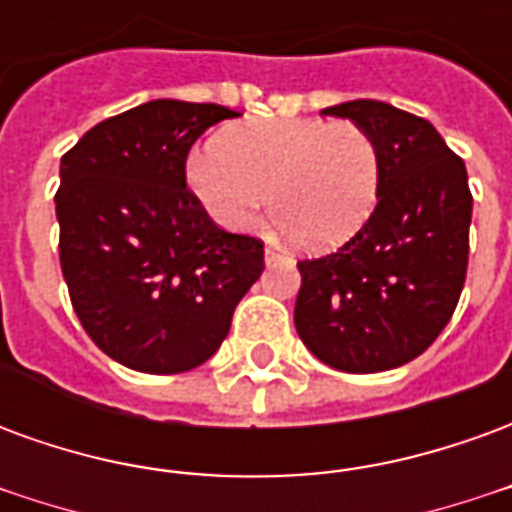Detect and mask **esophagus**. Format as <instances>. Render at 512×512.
<instances>
[{"instance_id":"obj_1","label":"esophagus","mask_w":512,"mask_h":512,"mask_svg":"<svg viewBox=\"0 0 512 512\" xmlns=\"http://www.w3.org/2000/svg\"><path fill=\"white\" fill-rule=\"evenodd\" d=\"M263 257H266V263H268V266H271V263H277V260L282 255H279L277 249H271V246H266V249H263Z\"/></svg>"}]
</instances>
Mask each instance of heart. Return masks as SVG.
Here are the masks:
<instances>
[{
  "instance_id": "obj_1",
  "label": "heart",
  "mask_w": 512,
  "mask_h": 512,
  "mask_svg": "<svg viewBox=\"0 0 512 512\" xmlns=\"http://www.w3.org/2000/svg\"><path fill=\"white\" fill-rule=\"evenodd\" d=\"M186 183L213 222L249 233L266 205L307 252L351 241L378 202L381 156L354 123L318 117L252 120L224 128L186 158Z\"/></svg>"
}]
</instances>
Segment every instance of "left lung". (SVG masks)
I'll return each instance as SVG.
<instances>
[{"instance_id": "left-lung-1", "label": "left lung", "mask_w": 512, "mask_h": 512, "mask_svg": "<svg viewBox=\"0 0 512 512\" xmlns=\"http://www.w3.org/2000/svg\"><path fill=\"white\" fill-rule=\"evenodd\" d=\"M373 136L381 189L365 227L318 260H301L296 332L323 365L381 373L417 359L461 299L472 191L433 123L384 101L323 109Z\"/></svg>"}]
</instances>
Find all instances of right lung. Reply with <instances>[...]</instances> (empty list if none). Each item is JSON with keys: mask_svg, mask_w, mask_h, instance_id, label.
<instances>
[{"mask_svg": "<svg viewBox=\"0 0 512 512\" xmlns=\"http://www.w3.org/2000/svg\"><path fill=\"white\" fill-rule=\"evenodd\" d=\"M235 117L158 98L90 128L60 161L62 277L93 343L172 376L208 362L263 274V244L211 222L186 189L197 136Z\"/></svg>", "mask_w": 512, "mask_h": 512, "instance_id": "1", "label": "right lung"}]
</instances>
